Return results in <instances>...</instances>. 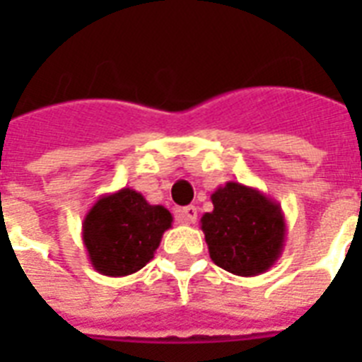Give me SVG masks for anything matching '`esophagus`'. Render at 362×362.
<instances>
[{"label":"esophagus","instance_id":"obj_1","mask_svg":"<svg viewBox=\"0 0 362 362\" xmlns=\"http://www.w3.org/2000/svg\"><path fill=\"white\" fill-rule=\"evenodd\" d=\"M178 220L182 223H195L197 221V209L195 206H184L178 210Z\"/></svg>","mask_w":362,"mask_h":362}]
</instances>
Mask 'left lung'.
Instances as JSON below:
<instances>
[{
  "mask_svg": "<svg viewBox=\"0 0 362 362\" xmlns=\"http://www.w3.org/2000/svg\"><path fill=\"white\" fill-rule=\"evenodd\" d=\"M214 210L201 218L210 259L237 276H259L280 259L286 216L278 201L240 182H227L212 195Z\"/></svg>",
  "mask_w": 362,
  "mask_h": 362,
  "instance_id": "1",
  "label": "left lung"
}]
</instances>
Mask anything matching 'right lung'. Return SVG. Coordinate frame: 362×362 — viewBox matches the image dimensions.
<instances>
[{
	"label": "right lung",
	"instance_id": "1",
	"mask_svg": "<svg viewBox=\"0 0 362 362\" xmlns=\"http://www.w3.org/2000/svg\"><path fill=\"white\" fill-rule=\"evenodd\" d=\"M173 226V214L150 204L131 187L107 193L93 203L82 221L88 259L99 274L120 276L141 270L153 257L161 237Z\"/></svg>",
	"mask_w": 362,
	"mask_h": 362
}]
</instances>
